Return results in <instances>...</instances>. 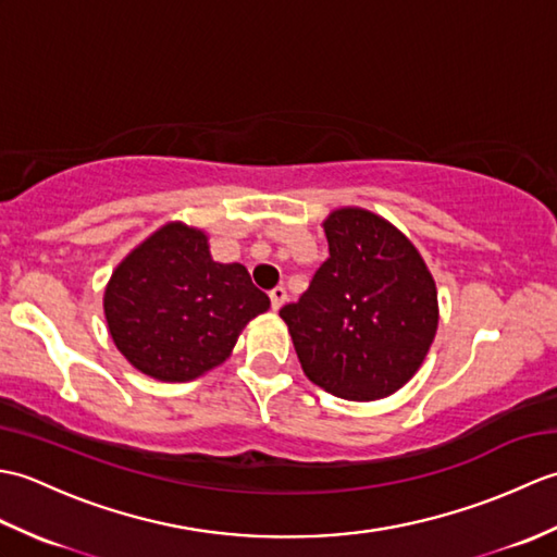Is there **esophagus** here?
Here are the masks:
<instances>
[{
	"label": "esophagus",
	"mask_w": 557,
	"mask_h": 557,
	"mask_svg": "<svg viewBox=\"0 0 557 557\" xmlns=\"http://www.w3.org/2000/svg\"><path fill=\"white\" fill-rule=\"evenodd\" d=\"M287 301V292H285V287H275V289H270V304H272V311H280L282 309V304Z\"/></svg>",
	"instance_id": "34e87169"
}]
</instances>
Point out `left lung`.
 I'll use <instances>...</instances> for the list:
<instances>
[{
	"mask_svg": "<svg viewBox=\"0 0 557 557\" xmlns=\"http://www.w3.org/2000/svg\"><path fill=\"white\" fill-rule=\"evenodd\" d=\"M323 230L330 258L280 318L311 383L357 401L393 395L433 345V275L417 246L371 210H333Z\"/></svg>",
	"mask_w": 557,
	"mask_h": 557,
	"instance_id": "left-lung-1",
	"label": "left lung"
}]
</instances>
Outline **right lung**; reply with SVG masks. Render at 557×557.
Returning a JSON list of instances; mask_svg holds the SVG:
<instances>
[{
  "mask_svg": "<svg viewBox=\"0 0 557 557\" xmlns=\"http://www.w3.org/2000/svg\"><path fill=\"white\" fill-rule=\"evenodd\" d=\"M270 309L242 263H215L208 236L184 222L152 232L104 289V318L126 361L186 383L230 357L246 323Z\"/></svg>",
  "mask_w": 557,
  "mask_h": 557,
  "instance_id": "1",
  "label": "right lung"
}]
</instances>
